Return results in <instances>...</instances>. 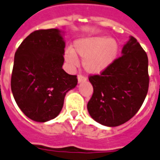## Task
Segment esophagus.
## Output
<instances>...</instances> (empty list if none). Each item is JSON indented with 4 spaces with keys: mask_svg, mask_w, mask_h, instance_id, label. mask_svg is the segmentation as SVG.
Returning <instances> with one entry per match:
<instances>
[{
    "mask_svg": "<svg viewBox=\"0 0 160 160\" xmlns=\"http://www.w3.org/2000/svg\"><path fill=\"white\" fill-rule=\"evenodd\" d=\"M78 82H85L87 81V78L83 75H81V74H79L78 76Z\"/></svg>",
    "mask_w": 160,
    "mask_h": 160,
    "instance_id": "obj_1",
    "label": "esophagus"
}]
</instances>
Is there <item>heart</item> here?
Returning a JSON list of instances; mask_svg holds the SVG:
<instances>
[{
	"label": "heart",
	"instance_id": "obj_1",
	"mask_svg": "<svg viewBox=\"0 0 160 160\" xmlns=\"http://www.w3.org/2000/svg\"><path fill=\"white\" fill-rule=\"evenodd\" d=\"M118 53L116 41L108 37H91L78 39L74 42V50L65 52V60L72 66L78 63L76 54L82 58V66L89 73L104 71L114 61Z\"/></svg>",
	"mask_w": 160,
	"mask_h": 160
}]
</instances>
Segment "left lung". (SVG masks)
I'll return each mask as SVG.
<instances>
[{
	"mask_svg": "<svg viewBox=\"0 0 160 160\" xmlns=\"http://www.w3.org/2000/svg\"><path fill=\"white\" fill-rule=\"evenodd\" d=\"M115 59L100 74L90 75L93 93L88 102L90 116L96 122L116 127L138 112L148 93V56L131 37Z\"/></svg>",
	"mask_w": 160,
	"mask_h": 160,
	"instance_id": "obj_1",
	"label": "left lung"
}]
</instances>
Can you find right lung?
I'll list each match as a JSON object with an SVG mask.
<instances>
[{
    "instance_id": "1",
    "label": "right lung",
    "mask_w": 160,
    "mask_h": 160,
    "mask_svg": "<svg viewBox=\"0 0 160 160\" xmlns=\"http://www.w3.org/2000/svg\"><path fill=\"white\" fill-rule=\"evenodd\" d=\"M65 42L58 29L38 30L23 40L15 53L11 88L27 117L44 122L59 114L65 95L76 87V75L67 73Z\"/></svg>"
}]
</instances>
